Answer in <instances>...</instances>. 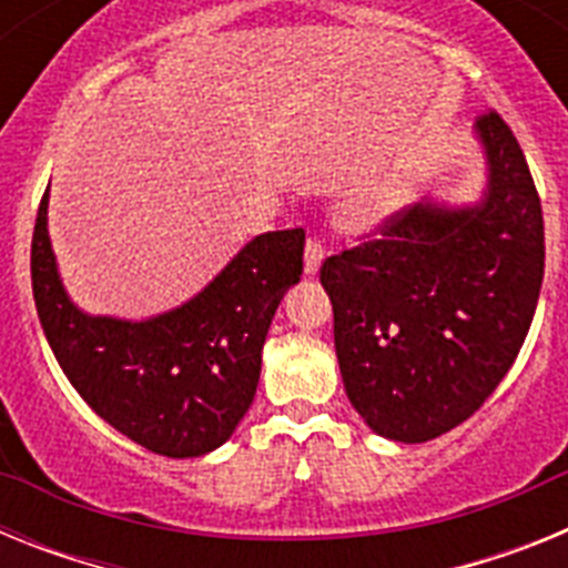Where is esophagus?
I'll return each mask as SVG.
<instances>
[{
  "instance_id": "34e87169",
  "label": "esophagus",
  "mask_w": 568,
  "mask_h": 568,
  "mask_svg": "<svg viewBox=\"0 0 568 568\" xmlns=\"http://www.w3.org/2000/svg\"><path fill=\"white\" fill-rule=\"evenodd\" d=\"M324 255H327V250L321 247L318 241H307V247H304V273H318L321 264H324Z\"/></svg>"
}]
</instances>
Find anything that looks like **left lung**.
<instances>
[{
	"mask_svg": "<svg viewBox=\"0 0 568 568\" xmlns=\"http://www.w3.org/2000/svg\"><path fill=\"white\" fill-rule=\"evenodd\" d=\"M484 184L429 195L364 247L324 261L335 355L375 435L424 444L480 409L518 358L544 281V210L498 113L475 124Z\"/></svg>",
	"mask_w": 568,
	"mask_h": 568,
	"instance_id": "obj_1",
	"label": "left lung"
}]
</instances>
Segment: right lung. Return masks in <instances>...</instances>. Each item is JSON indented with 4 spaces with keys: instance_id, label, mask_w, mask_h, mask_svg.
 <instances>
[{
    "instance_id": "1",
    "label": "right lung",
    "mask_w": 568,
    "mask_h": 568,
    "mask_svg": "<svg viewBox=\"0 0 568 568\" xmlns=\"http://www.w3.org/2000/svg\"><path fill=\"white\" fill-rule=\"evenodd\" d=\"M33 227L30 278L44 338L99 418L168 458L213 453L247 415L281 298L301 281L304 230L250 239L193 298L148 318L90 315L70 298L48 233Z\"/></svg>"
}]
</instances>
